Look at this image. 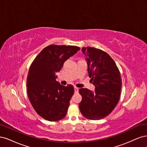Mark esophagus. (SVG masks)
<instances>
[{"instance_id":"obj_1","label":"esophagus","mask_w":147,"mask_h":147,"mask_svg":"<svg viewBox=\"0 0 147 147\" xmlns=\"http://www.w3.org/2000/svg\"><path fill=\"white\" fill-rule=\"evenodd\" d=\"M78 90H79V89H78V88L74 87V91H75V92H78Z\"/></svg>"}]
</instances>
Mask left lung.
<instances>
[{
    "instance_id": "1",
    "label": "left lung",
    "mask_w": 147,
    "mask_h": 147,
    "mask_svg": "<svg viewBox=\"0 0 147 147\" xmlns=\"http://www.w3.org/2000/svg\"><path fill=\"white\" fill-rule=\"evenodd\" d=\"M82 52L86 56L89 77L95 91L80 89L82 96L80 110L87 119H100L108 116L118 104L121 93V77L116 63L105 51L83 47Z\"/></svg>"
}]
</instances>
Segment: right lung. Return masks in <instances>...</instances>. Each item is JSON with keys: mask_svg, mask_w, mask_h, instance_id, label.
Masks as SVG:
<instances>
[{"mask_svg": "<svg viewBox=\"0 0 147 147\" xmlns=\"http://www.w3.org/2000/svg\"><path fill=\"white\" fill-rule=\"evenodd\" d=\"M78 47L51 45L43 49L30 65L27 78L28 95L34 109L48 121L64 118L74 93L56 80L65 61L80 50Z\"/></svg>", "mask_w": 147, "mask_h": 147, "instance_id": "obj_1", "label": "right lung"}]
</instances>
